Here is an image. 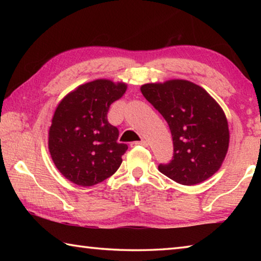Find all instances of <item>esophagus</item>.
<instances>
[{"label":"esophagus","mask_w":261,"mask_h":261,"mask_svg":"<svg viewBox=\"0 0 261 261\" xmlns=\"http://www.w3.org/2000/svg\"><path fill=\"white\" fill-rule=\"evenodd\" d=\"M139 145H140V146L147 147V146H148V143H147L146 140L141 139L140 141H135V143H132V144H131V146H132V147H134V146H139Z\"/></svg>","instance_id":"34e87169"}]
</instances>
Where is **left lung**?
Segmentation results:
<instances>
[{
    "mask_svg": "<svg viewBox=\"0 0 261 261\" xmlns=\"http://www.w3.org/2000/svg\"><path fill=\"white\" fill-rule=\"evenodd\" d=\"M143 95L167 121L174 143L173 160L159 166L183 185L204 182L220 169L229 146L226 115L204 88L183 79L149 83Z\"/></svg>",
    "mask_w": 261,
    "mask_h": 261,
    "instance_id": "8db88e82",
    "label": "left lung"
}]
</instances>
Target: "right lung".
Returning <instances> with one entry per match:
<instances>
[{
  "mask_svg": "<svg viewBox=\"0 0 261 261\" xmlns=\"http://www.w3.org/2000/svg\"><path fill=\"white\" fill-rule=\"evenodd\" d=\"M126 84L109 79L83 84L61 100L49 127L48 148L60 173L79 187H92L115 174L127 149L110 124V105L122 98Z\"/></svg>",
  "mask_w": 261,
  "mask_h": 261,
  "instance_id": "obj_1",
  "label": "right lung"
}]
</instances>
